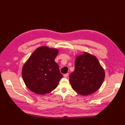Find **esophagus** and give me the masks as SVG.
I'll list each match as a JSON object with an SVG mask.
<instances>
[{"label": "esophagus", "mask_w": 125, "mask_h": 125, "mask_svg": "<svg viewBox=\"0 0 125 125\" xmlns=\"http://www.w3.org/2000/svg\"><path fill=\"white\" fill-rule=\"evenodd\" d=\"M68 75H69V74L68 73H65V74H64V77L65 78H67V77H68Z\"/></svg>", "instance_id": "obj_1"}]
</instances>
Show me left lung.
<instances>
[{
	"instance_id": "1",
	"label": "left lung",
	"mask_w": 125,
	"mask_h": 125,
	"mask_svg": "<svg viewBox=\"0 0 125 125\" xmlns=\"http://www.w3.org/2000/svg\"><path fill=\"white\" fill-rule=\"evenodd\" d=\"M105 78L104 70L97 58L87 52L77 57L75 71L70 73L69 81L74 91L87 95L100 88Z\"/></svg>"
}]
</instances>
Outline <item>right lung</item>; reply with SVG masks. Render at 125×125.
Wrapping results in <instances>:
<instances>
[{"label": "right lung", "mask_w": 125, "mask_h": 125, "mask_svg": "<svg viewBox=\"0 0 125 125\" xmlns=\"http://www.w3.org/2000/svg\"><path fill=\"white\" fill-rule=\"evenodd\" d=\"M57 49L43 46L34 51L23 65L22 76L26 85L34 93L48 94L56 87L63 77L55 62Z\"/></svg>", "instance_id": "obj_1"}]
</instances>
